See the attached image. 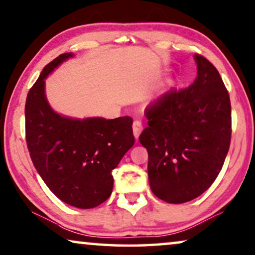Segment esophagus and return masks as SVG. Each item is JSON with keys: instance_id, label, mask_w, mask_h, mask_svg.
<instances>
[{"instance_id": "obj_1", "label": "esophagus", "mask_w": 255, "mask_h": 255, "mask_svg": "<svg viewBox=\"0 0 255 255\" xmlns=\"http://www.w3.org/2000/svg\"><path fill=\"white\" fill-rule=\"evenodd\" d=\"M141 131H142L141 122H140L139 120H135L133 122V134L135 136V139L139 138V134H140V132H141Z\"/></svg>"}]
</instances>
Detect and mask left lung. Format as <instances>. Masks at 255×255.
Listing matches in <instances>:
<instances>
[{
	"label": "left lung",
	"instance_id": "1",
	"mask_svg": "<svg viewBox=\"0 0 255 255\" xmlns=\"http://www.w3.org/2000/svg\"><path fill=\"white\" fill-rule=\"evenodd\" d=\"M197 78L171 88L146 109L139 141L148 152L150 190L169 204L201 195L223 167L231 140L230 98L215 66L194 55Z\"/></svg>",
	"mask_w": 255,
	"mask_h": 255
}]
</instances>
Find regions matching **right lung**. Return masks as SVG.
Masks as SVG:
<instances>
[{
	"label": "right lung",
	"instance_id": "obj_1",
	"mask_svg": "<svg viewBox=\"0 0 255 255\" xmlns=\"http://www.w3.org/2000/svg\"><path fill=\"white\" fill-rule=\"evenodd\" d=\"M72 56L62 54L47 64L28 91L25 133L29 156L49 190L65 204L88 209L112 194V171L134 143L133 120L130 116L77 120L51 109L45 79Z\"/></svg>",
	"mask_w": 255,
	"mask_h": 255
}]
</instances>
